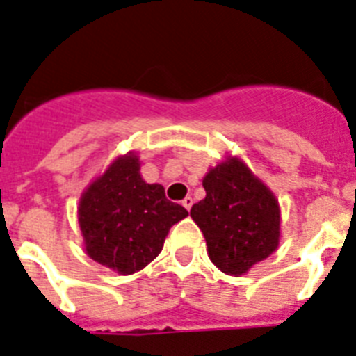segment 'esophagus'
<instances>
[{
  "mask_svg": "<svg viewBox=\"0 0 356 356\" xmlns=\"http://www.w3.org/2000/svg\"><path fill=\"white\" fill-rule=\"evenodd\" d=\"M192 204H193V199L190 197V195H186V197L183 199V207L186 208L188 212H190V208H192Z\"/></svg>",
  "mask_w": 356,
  "mask_h": 356,
  "instance_id": "obj_1",
  "label": "esophagus"
}]
</instances>
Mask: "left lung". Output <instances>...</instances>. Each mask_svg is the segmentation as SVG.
Segmentation results:
<instances>
[{
    "instance_id": "obj_1",
    "label": "left lung",
    "mask_w": 356,
    "mask_h": 356,
    "mask_svg": "<svg viewBox=\"0 0 356 356\" xmlns=\"http://www.w3.org/2000/svg\"><path fill=\"white\" fill-rule=\"evenodd\" d=\"M203 188L207 195L193 204L190 216L207 239L208 258L228 276L247 274L278 248V199L236 155L208 170Z\"/></svg>"
}]
</instances>
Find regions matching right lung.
I'll list each match as a JSON object with an SVG mask.
<instances>
[{"mask_svg": "<svg viewBox=\"0 0 356 356\" xmlns=\"http://www.w3.org/2000/svg\"><path fill=\"white\" fill-rule=\"evenodd\" d=\"M186 216L181 204L166 199L163 184L144 181L135 152L113 159L78 203L86 254L122 276L157 258L170 228Z\"/></svg>", "mask_w": 356, "mask_h": 356, "instance_id": "obj_1", "label": "right lung"}]
</instances>
